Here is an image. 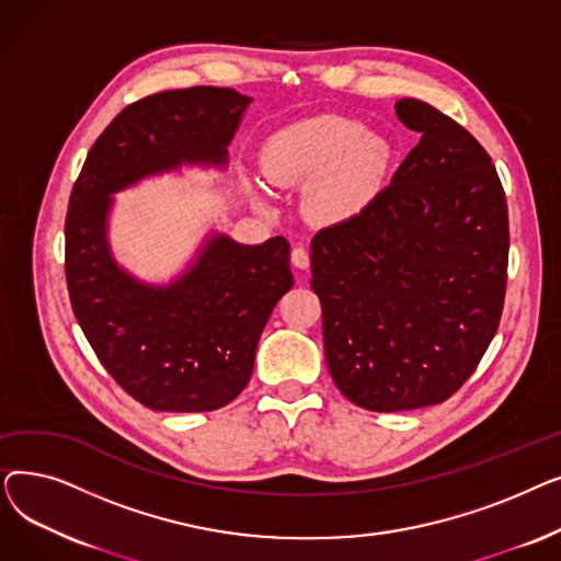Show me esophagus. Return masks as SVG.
I'll return each instance as SVG.
<instances>
[{"instance_id": "esophagus-1", "label": "esophagus", "mask_w": 561, "mask_h": 561, "mask_svg": "<svg viewBox=\"0 0 561 561\" xmlns=\"http://www.w3.org/2000/svg\"><path fill=\"white\" fill-rule=\"evenodd\" d=\"M290 263L296 265V268H300V271H307L309 263H311L309 252H307L305 248H293V252H290Z\"/></svg>"}]
</instances>
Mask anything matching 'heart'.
Here are the masks:
<instances>
[{"label": "heart", "mask_w": 561, "mask_h": 561, "mask_svg": "<svg viewBox=\"0 0 561 561\" xmlns=\"http://www.w3.org/2000/svg\"><path fill=\"white\" fill-rule=\"evenodd\" d=\"M385 138L357 121L318 115L277 131L263 147V172L277 186H308L307 209L322 225L357 218L375 199L389 168ZM250 199L268 209L259 180L245 182Z\"/></svg>", "instance_id": "1"}]
</instances>
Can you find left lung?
<instances>
[{
  "label": "left lung",
  "mask_w": 561,
  "mask_h": 561,
  "mask_svg": "<svg viewBox=\"0 0 561 561\" xmlns=\"http://www.w3.org/2000/svg\"><path fill=\"white\" fill-rule=\"evenodd\" d=\"M396 115L421 140L391 186L311 241L330 375L370 411L448 400L495 336L507 286V199L491 157L423 100L402 98Z\"/></svg>",
  "instance_id": "1"
}]
</instances>
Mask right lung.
Here are the masks:
<instances>
[{"mask_svg": "<svg viewBox=\"0 0 561 561\" xmlns=\"http://www.w3.org/2000/svg\"><path fill=\"white\" fill-rule=\"evenodd\" d=\"M252 98L195 85L129 104L95 140L66 218L72 311L102 366L154 411H214L252 377L256 345L293 286L284 236L243 245L209 231L186 268L152 284L123 268L108 243L115 193L182 168L225 170Z\"/></svg>", "mask_w": 561, "mask_h": 561, "instance_id": "add662e5", "label": "right lung"}]
</instances>
